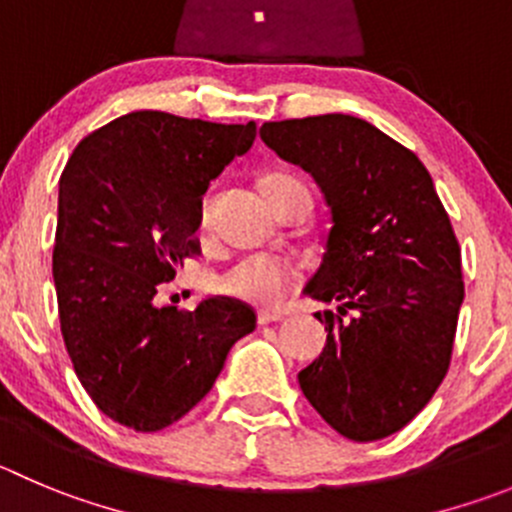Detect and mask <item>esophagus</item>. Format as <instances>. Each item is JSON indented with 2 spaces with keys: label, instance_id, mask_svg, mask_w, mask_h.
Returning <instances> with one entry per match:
<instances>
[{
  "label": "esophagus",
  "instance_id": "1",
  "mask_svg": "<svg viewBox=\"0 0 512 512\" xmlns=\"http://www.w3.org/2000/svg\"><path fill=\"white\" fill-rule=\"evenodd\" d=\"M278 321H283V315L280 313H270V310H260V313H257V323H260V326H267V323H278Z\"/></svg>",
  "mask_w": 512,
  "mask_h": 512
}]
</instances>
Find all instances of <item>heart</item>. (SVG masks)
<instances>
[{"instance_id": "obj_1", "label": "heart", "mask_w": 512, "mask_h": 512, "mask_svg": "<svg viewBox=\"0 0 512 512\" xmlns=\"http://www.w3.org/2000/svg\"><path fill=\"white\" fill-rule=\"evenodd\" d=\"M262 186H265V194L267 199H270L272 194H278V191L303 184L290 174H272L267 176ZM212 212L214 197L207 194V197L202 199V207H199V229H209V224H212ZM214 285H217V290H222V293L232 295V298L275 308V305H283L285 300H288V295L293 293L295 270L288 262L278 260V257L247 255L242 257V260L232 262L222 275H217Z\"/></svg>"}]
</instances>
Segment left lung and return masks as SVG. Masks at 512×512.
Returning a JSON list of instances; mask_svg holds the SVG:
<instances>
[{"instance_id": "obj_1", "label": "left lung", "mask_w": 512, "mask_h": 512, "mask_svg": "<svg viewBox=\"0 0 512 512\" xmlns=\"http://www.w3.org/2000/svg\"><path fill=\"white\" fill-rule=\"evenodd\" d=\"M260 138L321 186L326 255L305 295L331 303L326 348L298 374L343 437L407 427L450 369L465 283L455 229L417 154L364 118L328 113L262 123ZM348 309L357 318L343 322Z\"/></svg>"}]
</instances>
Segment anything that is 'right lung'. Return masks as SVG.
I'll return each mask as SVG.
<instances>
[{
	"instance_id": "obj_1",
	"label": "right lung",
	"mask_w": 512,
	"mask_h": 512,
	"mask_svg": "<svg viewBox=\"0 0 512 512\" xmlns=\"http://www.w3.org/2000/svg\"><path fill=\"white\" fill-rule=\"evenodd\" d=\"M255 123L136 111L75 146L60 176L52 250L60 331L95 407L136 432L194 409L257 315L232 298L156 308L161 283L197 255L209 181L250 151Z\"/></svg>"
}]
</instances>
